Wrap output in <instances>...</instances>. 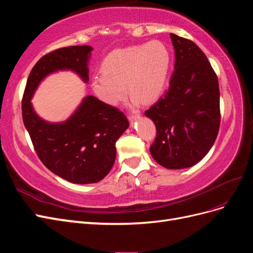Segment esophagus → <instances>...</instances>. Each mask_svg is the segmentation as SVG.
Wrapping results in <instances>:
<instances>
[{
	"instance_id": "obj_1",
	"label": "esophagus",
	"mask_w": 253,
	"mask_h": 253,
	"mask_svg": "<svg viewBox=\"0 0 253 253\" xmlns=\"http://www.w3.org/2000/svg\"><path fill=\"white\" fill-rule=\"evenodd\" d=\"M139 118V115L138 114H129L128 115V120L131 124H134V122Z\"/></svg>"
}]
</instances>
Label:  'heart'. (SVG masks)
Here are the masks:
<instances>
[{
  "mask_svg": "<svg viewBox=\"0 0 253 253\" xmlns=\"http://www.w3.org/2000/svg\"><path fill=\"white\" fill-rule=\"evenodd\" d=\"M171 53L160 41H151L110 52L102 62V74L94 76L91 87L101 100L117 105L129 93V104L153 102L164 93L171 68Z\"/></svg>",
  "mask_w": 253,
  "mask_h": 253,
  "instance_id": "obj_1",
  "label": "heart"
}]
</instances>
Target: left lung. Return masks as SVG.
Instances as JSON below:
<instances>
[{
    "instance_id": "obj_1",
    "label": "left lung",
    "mask_w": 253,
    "mask_h": 253,
    "mask_svg": "<svg viewBox=\"0 0 253 253\" xmlns=\"http://www.w3.org/2000/svg\"><path fill=\"white\" fill-rule=\"evenodd\" d=\"M174 72L167 93L145 111L156 126L150 152L167 169L192 167L215 141L219 122V87L216 74L195 43L171 34Z\"/></svg>"
}]
</instances>
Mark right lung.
Segmentation results:
<instances>
[{"instance_id": "obj_1", "label": "right lung", "mask_w": 253, "mask_h": 253, "mask_svg": "<svg viewBox=\"0 0 253 253\" xmlns=\"http://www.w3.org/2000/svg\"><path fill=\"white\" fill-rule=\"evenodd\" d=\"M93 47H63L43 56L32 70L23 95V122L38 156L53 174L73 183L85 185L103 179L116 159L115 143L128 127L126 115L94 96H86L65 121L49 122L38 115L32 103L47 76L72 71L88 82Z\"/></svg>"}]
</instances>
